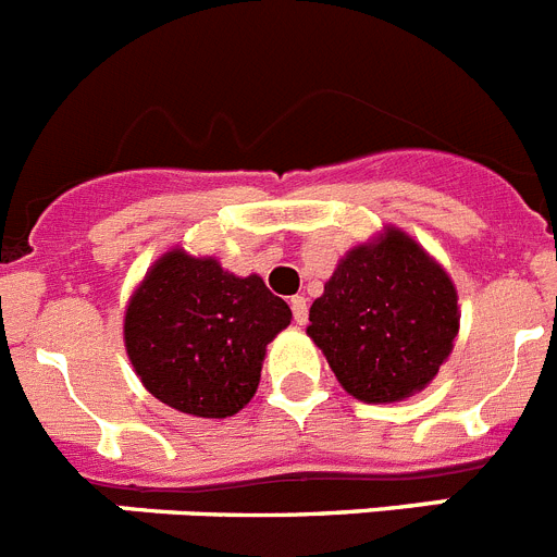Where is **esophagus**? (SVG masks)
<instances>
[{
    "instance_id": "esophagus-1",
    "label": "esophagus",
    "mask_w": 557,
    "mask_h": 557,
    "mask_svg": "<svg viewBox=\"0 0 557 557\" xmlns=\"http://www.w3.org/2000/svg\"><path fill=\"white\" fill-rule=\"evenodd\" d=\"M289 307H293V318H295V323H298V326H304V323H307V318H309L307 298H304V295H295L293 301H289Z\"/></svg>"
}]
</instances>
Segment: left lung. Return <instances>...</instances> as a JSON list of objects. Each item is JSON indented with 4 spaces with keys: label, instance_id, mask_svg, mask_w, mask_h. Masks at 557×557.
I'll list each match as a JSON object with an SVG mask.
<instances>
[{
    "label": "left lung",
    "instance_id": "8db88e82",
    "mask_svg": "<svg viewBox=\"0 0 557 557\" xmlns=\"http://www.w3.org/2000/svg\"><path fill=\"white\" fill-rule=\"evenodd\" d=\"M460 314L449 275L410 236L387 228L337 264L309 309L307 334L334 376L368 405L424 391L451 354Z\"/></svg>",
    "mask_w": 557,
    "mask_h": 557
}]
</instances>
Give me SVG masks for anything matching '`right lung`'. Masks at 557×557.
Wrapping results in <instances>:
<instances>
[{
    "label": "right lung",
    "instance_id": "add662e5",
    "mask_svg": "<svg viewBox=\"0 0 557 557\" xmlns=\"http://www.w3.org/2000/svg\"><path fill=\"white\" fill-rule=\"evenodd\" d=\"M293 312L259 275L170 250L125 314V346L147 391L181 412L225 418L253 398L264 348Z\"/></svg>",
    "mask_w": 557,
    "mask_h": 557
}]
</instances>
